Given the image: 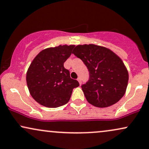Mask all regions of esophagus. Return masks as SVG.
I'll list each match as a JSON object with an SVG mask.
<instances>
[{"instance_id": "esophagus-1", "label": "esophagus", "mask_w": 149, "mask_h": 149, "mask_svg": "<svg viewBox=\"0 0 149 149\" xmlns=\"http://www.w3.org/2000/svg\"><path fill=\"white\" fill-rule=\"evenodd\" d=\"M77 81H79V84H81V78H80V77L77 78Z\"/></svg>"}]
</instances>
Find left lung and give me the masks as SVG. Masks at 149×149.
Returning a JSON list of instances; mask_svg holds the SVG:
<instances>
[{
  "label": "left lung",
  "mask_w": 149,
  "mask_h": 149,
  "mask_svg": "<svg viewBox=\"0 0 149 149\" xmlns=\"http://www.w3.org/2000/svg\"><path fill=\"white\" fill-rule=\"evenodd\" d=\"M72 53L88 69L89 80L81 86L88 102L99 108L119 102L128 81V70L122 59L111 49L94 44L79 45Z\"/></svg>",
  "instance_id": "1"
}]
</instances>
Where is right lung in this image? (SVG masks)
I'll return each instance as SVG.
<instances>
[{
  "label": "right lung",
  "instance_id": "right-lung-1",
  "mask_svg": "<svg viewBox=\"0 0 149 149\" xmlns=\"http://www.w3.org/2000/svg\"><path fill=\"white\" fill-rule=\"evenodd\" d=\"M74 47L65 45L45 49L30 64L27 72V85L30 95L41 105L48 108L65 105L72 90L79 86L63 66Z\"/></svg>",
  "mask_w": 149,
  "mask_h": 149
}]
</instances>
